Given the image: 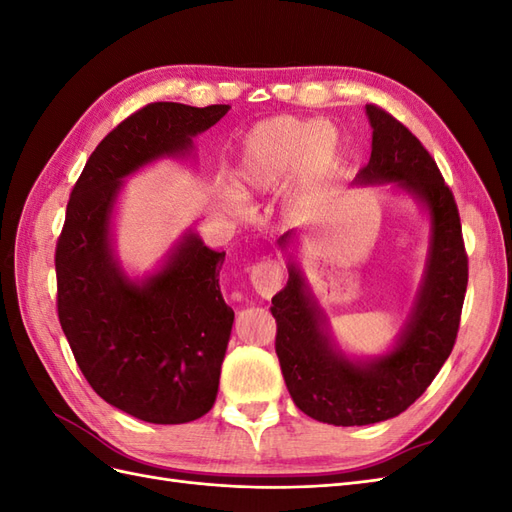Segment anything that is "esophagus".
I'll list each match as a JSON object with an SVG mask.
<instances>
[{
    "label": "esophagus",
    "instance_id": "esophagus-1",
    "mask_svg": "<svg viewBox=\"0 0 512 512\" xmlns=\"http://www.w3.org/2000/svg\"><path fill=\"white\" fill-rule=\"evenodd\" d=\"M250 282L256 294H260L262 299H271L273 294L282 288V269L273 260L258 262V265L252 269Z\"/></svg>",
    "mask_w": 512,
    "mask_h": 512
}]
</instances>
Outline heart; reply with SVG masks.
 Segmentation results:
<instances>
[{
	"instance_id": "obj_1",
	"label": "heart",
	"mask_w": 512,
	"mask_h": 512,
	"mask_svg": "<svg viewBox=\"0 0 512 512\" xmlns=\"http://www.w3.org/2000/svg\"><path fill=\"white\" fill-rule=\"evenodd\" d=\"M342 162V136L331 123L309 117L277 115L247 130L228 170L241 198L275 192L288 181L305 188L333 175Z\"/></svg>"
}]
</instances>
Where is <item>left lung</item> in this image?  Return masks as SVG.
I'll use <instances>...</instances> for the list:
<instances>
[{
  "instance_id": "1",
  "label": "left lung",
  "mask_w": 512,
  "mask_h": 512,
  "mask_svg": "<svg viewBox=\"0 0 512 512\" xmlns=\"http://www.w3.org/2000/svg\"><path fill=\"white\" fill-rule=\"evenodd\" d=\"M371 156L352 185H391L423 211L429 224L421 284L404 327L380 354L339 346L299 262L297 230L280 237L288 282L273 297L275 352L294 404L320 423L371 425L401 414L425 393L455 346L468 286L459 211L421 141L382 108L367 104Z\"/></svg>"
}]
</instances>
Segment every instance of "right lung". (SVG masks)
I'll return each mask as SVG.
<instances>
[{
	"instance_id": "1",
	"label": "right lung",
	"mask_w": 512,
	"mask_h": 512,
	"mask_svg": "<svg viewBox=\"0 0 512 512\" xmlns=\"http://www.w3.org/2000/svg\"><path fill=\"white\" fill-rule=\"evenodd\" d=\"M228 111L156 102L121 121L89 156L57 241V312L74 359L106 404L145 423L181 425L213 408L235 312L220 290L226 254L192 228L151 271L123 269L119 196L138 170L196 160L194 138Z\"/></svg>"
}]
</instances>
